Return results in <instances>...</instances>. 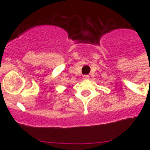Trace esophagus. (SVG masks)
Segmentation results:
<instances>
[{
    "instance_id": "1",
    "label": "esophagus",
    "mask_w": 150,
    "mask_h": 150,
    "mask_svg": "<svg viewBox=\"0 0 150 150\" xmlns=\"http://www.w3.org/2000/svg\"><path fill=\"white\" fill-rule=\"evenodd\" d=\"M89 78V76L88 75H84L83 76V79H88Z\"/></svg>"
}]
</instances>
